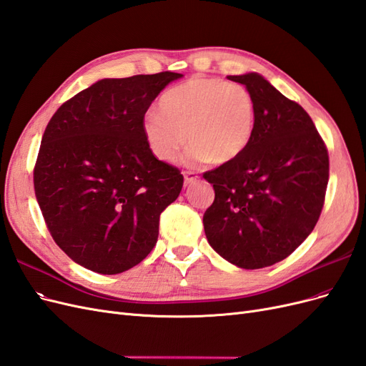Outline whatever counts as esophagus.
I'll use <instances>...</instances> for the list:
<instances>
[{
  "label": "esophagus",
  "mask_w": 366,
  "mask_h": 366,
  "mask_svg": "<svg viewBox=\"0 0 366 366\" xmlns=\"http://www.w3.org/2000/svg\"><path fill=\"white\" fill-rule=\"evenodd\" d=\"M197 178H199V176H197V173H196V172H190V170L184 172V181H185V185L194 182Z\"/></svg>",
  "instance_id": "34e87169"
}]
</instances>
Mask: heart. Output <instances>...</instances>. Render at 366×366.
<instances>
[{
  "mask_svg": "<svg viewBox=\"0 0 366 366\" xmlns=\"http://www.w3.org/2000/svg\"><path fill=\"white\" fill-rule=\"evenodd\" d=\"M159 114L143 122L150 152L173 161L185 143L184 161L214 166L239 158L255 132L257 104L251 91L219 77L194 76L162 94Z\"/></svg>",
  "mask_w": 366,
  "mask_h": 366,
  "instance_id": "1",
  "label": "heart"
}]
</instances>
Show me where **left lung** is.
Masks as SVG:
<instances>
[{
    "label": "left lung",
    "instance_id": "left-lung-1",
    "mask_svg": "<svg viewBox=\"0 0 366 366\" xmlns=\"http://www.w3.org/2000/svg\"><path fill=\"white\" fill-rule=\"evenodd\" d=\"M228 79L254 96L255 132L239 158L204 173L214 188L204 228L225 260L262 269L285 260L313 231L325 200L328 150L302 106L260 74Z\"/></svg>",
    "mask_w": 366,
    "mask_h": 366
}]
</instances>
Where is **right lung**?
Segmentation results:
<instances>
[{
  "label": "right lung",
  "instance_id": "1",
  "mask_svg": "<svg viewBox=\"0 0 366 366\" xmlns=\"http://www.w3.org/2000/svg\"><path fill=\"white\" fill-rule=\"evenodd\" d=\"M182 74L103 79L59 108L33 169L34 194L53 240L103 275L141 263L157 244L159 216L184 176L150 152L143 132L152 102Z\"/></svg>",
  "mask_w": 366,
  "mask_h": 366
}]
</instances>
